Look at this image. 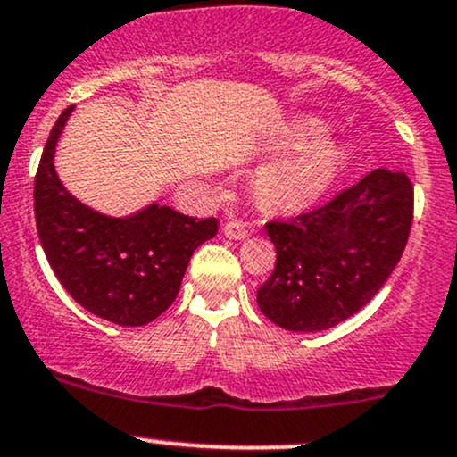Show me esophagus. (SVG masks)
Wrapping results in <instances>:
<instances>
[{
    "instance_id": "34e87169",
    "label": "esophagus",
    "mask_w": 457,
    "mask_h": 457,
    "mask_svg": "<svg viewBox=\"0 0 457 457\" xmlns=\"http://www.w3.org/2000/svg\"><path fill=\"white\" fill-rule=\"evenodd\" d=\"M223 234L229 240H243L249 237V228L245 223H240V220H229V223L223 225Z\"/></svg>"
}]
</instances>
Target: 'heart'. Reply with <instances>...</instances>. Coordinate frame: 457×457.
Instances as JSON below:
<instances>
[{"label":"heart","instance_id":"1","mask_svg":"<svg viewBox=\"0 0 457 457\" xmlns=\"http://www.w3.org/2000/svg\"><path fill=\"white\" fill-rule=\"evenodd\" d=\"M325 137L319 125H303L297 143L303 145L293 158L279 160L260 173V195L279 208L312 204L334 187L349 164V149L340 143H319Z\"/></svg>","mask_w":457,"mask_h":457}]
</instances>
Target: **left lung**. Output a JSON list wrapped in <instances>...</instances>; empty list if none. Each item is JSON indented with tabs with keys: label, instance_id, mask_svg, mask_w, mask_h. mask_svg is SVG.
Listing matches in <instances>:
<instances>
[{
	"label": "left lung",
	"instance_id": "8db88e82",
	"mask_svg": "<svg viewBox=\"0 0 457 457\" xmlns=\"http://www.w3.org/2000/svg\"><path fill=\"white\" fill-rule=\"evenodd\" d=\"M412 208L408 175L375 169L312 212L267 223L278 260L258 288L264 317L288 332H320L353 317L397 267Z\"/></svg>",
	"mask_w": 457,
	"mask_h": 457
}]
</instances>
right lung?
Instances as JSON below:
<instances>
[{
    "instance_id": "1",
    "label": "right lung",
    "mask_w": 457,
    "mask_h": 457,
    "mask_svg": "<svg viewBox=\"0 0 457 457\" xmlns=\"http://www.w3.org/2000/svg\"><path fill=\"white\" fill-rule=\"evenodd\" d=\"M73 108L52 128L34 179L43 252L60 284L90 314L128 328L147 325L175 302L190 255L214 238L219 223L155 202L128 217H108L73 197L54 167Z\"/></svg>"
}]
</instances>
